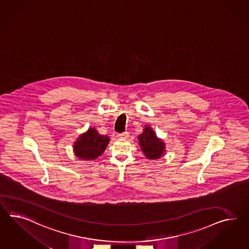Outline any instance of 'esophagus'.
Returning <instances> with one entry per match:
<instances>
[{"mask_svg":"<svg viewBox=\"0 0 249 249\" xmlns=\"http://www.w3.org/2000/svg\"><path fill=\"white\" fill-rule=\"evenodd\" d=\"M118 136H119V137H120V138H127L128 133H127V132H124V133H122V134H118Z\"/></svg>","mask_w":249,"mask_h":249,"instance_id":"1","label":"esophagus"}]
</instances>
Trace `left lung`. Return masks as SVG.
Here are the masks:
<instances>
[{"instance_id": "left-lung-1", "label": "left lung", "mask_w": 249, "mask_h": 249, "mask_svg": "<svg viewBox=\"0 0 249 249\" xmlns=\"http://www.w3.org/2000/svg\"><path fill=\"white\" fill-rule=\"evenodd\" d=\"M142 151L148 159H159L165 151L164 142L157 138L152 128L147 126L138 137Z\"/></svg>"}]
</instances>
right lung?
Instances as JSON below:
<instances>
[{"instance_id":"1","label":"right lung","mask_w":249,"mask_h":249,"mask_svg":"<svg viewBox=\"0 0 249 249\" xmlns=\"http://www.w3.org/2000/svg\"><path fill=\"white\" fill-rule=\"evenodd\" d=\"M109 142L108 136L98 134L95 128H89L74 144V152L82 160H95L101 155Z\"/></svg>"}]
</instances>
